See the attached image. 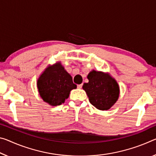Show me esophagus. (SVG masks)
Returning <instances> with one entry per match:
<instances>
[{
    "label": "esophagus",
    "instance_id": "1",
    "mask_svg": "<svg viewBox=\"0 0 156 156\" xmlns=\"http://www.w3.org/2000/svg\"><path fill=\"white\" fill-rule=\"evenodd\" d=\"M83 87V84H80V85H78V89H81Z\"/></svg>",
    "mask_w": 156,
    "mask_h": 156
}]
</instances>
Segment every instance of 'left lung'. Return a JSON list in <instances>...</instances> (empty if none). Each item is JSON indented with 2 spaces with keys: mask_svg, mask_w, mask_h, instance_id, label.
<instances>
[{
  "mask_svg": "<svg viewBox=\"0 0 156 156\" xmlns=\"http://www.w3.org/2000/svg\"><path fill=\"white\" fill-rule=\"evenodd\" d=\"M89 82L84 83L83 89L87 93L91 105L100 110L110 109L119 96V86L117 80L108 73L96 70L87 75Z\"/></svg>",
  "mask_w": 156,
  "mask_h": 156,
  "instance_id": "obj_1",
  "label": "left lung"
}]
</instances>
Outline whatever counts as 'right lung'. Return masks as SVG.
Here are the masks:
<instances>
[{"label": "right lung", "instance_id": "add662e5", "mask_svg": "<svg viewBox=\"0 0 156 156\" xmlns=\"http://www.w3.org/2000/svg\"><path fill=\"white\" fill-rule=\"evenodd\" d=\"M37 86L41 98L51 106L65 103L70 91L77 87L61 62L47 66L38 78Z\"/></svg>", "mask_w": 156, "mask_h": 156}]
</instances>
